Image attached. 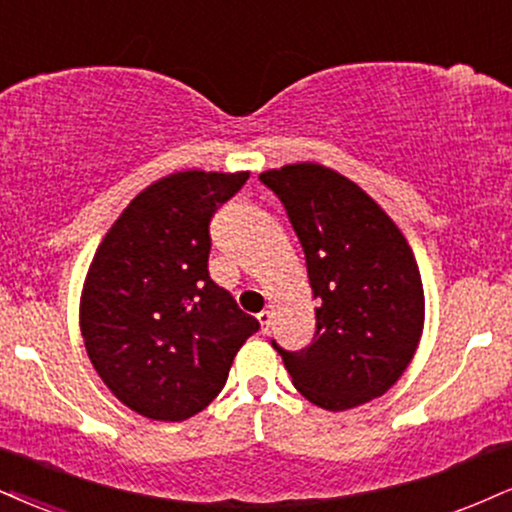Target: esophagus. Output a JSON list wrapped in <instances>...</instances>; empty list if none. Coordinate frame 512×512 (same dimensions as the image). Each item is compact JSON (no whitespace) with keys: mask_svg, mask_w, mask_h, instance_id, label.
<instances>
[{"mask_svg":"<svg viewBox=\"0 0 512 512\" xmlns=\"http://www.w3.org/2000/svg\"><path fill=\"white\" fill-rule=\"evenodd\" d=\"M257 319H260L262 334H267V331H269V324H272V312H269V310H262L260 315H257Z\"/></svg>","mask_w":512,"mask_h":512,"instance_id":"34e87169","label":"esophagus"}]
</instances>
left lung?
Returning a JSON list of instances; mask_svg holds the SVG:
<instances>
[{
	"mask_svg": "<svg viewBox=\"0 0 512 512\" xmlns=\"http://www.w3.org/2000/svg\"><path fill=\"white\" fill-rule=\"evenodd\" d=\"M260 181L286 209L319 305L310 346L286 350L272 338L293 386L331 412L379 398L422 336L424 291L408 240L365 190L326 166L288 164Z\"/></svg>",
	"mask_w": 512,
	"mask_h": 512,
	"instance_id": "1",
	"label": "left lung"
}]
</instances>
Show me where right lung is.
Returning <instances> with one entry per match:
<instances>
[{
	"instance_id": "add662e5",
	"label": "right lung",
	"mask_w": 512,
	"mask_h": 512,
	"mask_svg": "<svg viewBox=\"0 0 512 512\" xmlns=\"http://www.w3.org/2000/svg\"><path fill=\"white\" fill-rule=\"evenodd\" d=\"M248 176H166L123 209L95 252L80 300L85 350L138 415L181 422L205 410L260 329L207 269L209 221Z\"/></svg>"
}]
</instances>
